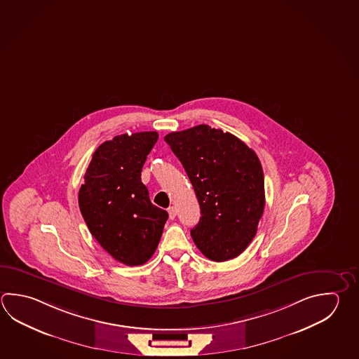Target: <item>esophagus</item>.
<instances>
[{
  "label": "esophagus",
  "instance_id": "obj_1",
  "mask_svg": "<svg viewBox=\"0 0 359 359\" xmlns=\"http://www.w3.org/2000/svg\"><path fill=\"white\" fill-rule=\"evenodd\" d=\"M168 212H169V217L171 218V219H174L176 217V213H177V210H176L175 207H170L169 210H168Z\"/></svg>",
  "mask_w": 359,
  "mask_h": 359
}]
</instances>
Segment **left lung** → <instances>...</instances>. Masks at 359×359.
Listing matches in <instances>:
<instances>
[{
  "instance_id": "1",
  "label": "left lung",
  "mask_w": 359,
  "mask_h": 359,
  "mask_svg": "<svg viewBox=\"0 0 359 359\" xmlns=\"http://www.w3.org/2000/svg\"><path fill=\"white\" fill-rule=\"evenodd\" d=\"M189 176L201 219L190 235L204 257L226 262L255 237L265 205L257 154L236 135L201 124L165 135Z\"/></svg>"
}]
</instances>
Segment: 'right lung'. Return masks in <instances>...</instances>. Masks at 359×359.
Returning <instances> with one entry per match:
<instances>
[{
	"mask_svg": "<svg viewBox=\"0 0 359 359\" xmlns=\"http://www.w3.org/2000/svg\"><path fill=\"white\" fill-rule=\"evenodd\" d=\"M157 132L116 135L100 144L88 163L79 205L91 235L119 263L142 265L154 255L168 212L149 201L141 182Z\"/></svg>",
	"mask_w": 359,
	"mask_h": 359,
	"instance_id": "right-lung-1",
	"label": "right lung"
}]
</instances>
